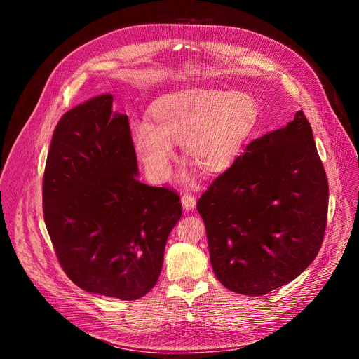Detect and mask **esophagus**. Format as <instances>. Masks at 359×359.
Here are the masks:
<instances>
[{
	"label": "esophagus",
	"instance_id": "34e87169",
	"mask_svg": "<svg viewBox=\"0 0 359 359\" xmlns=\"http://www.w3.org/2000/svg\"><path fill=\"white\" fill-rule=\"evenodd\" d=\"M195 203H196L195 195H192L191 192H183V194H182V205H183L184 210L194 209Z\"/></svg>",
	"mask_w": 359,
	"mask_h": 359
}]
</instances>
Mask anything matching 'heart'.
<instances>
[{
  "mask_svg": "<svg viewBox=\"0 0 359 359\" xmlns=\"http://www.w3.org/2000/svg\"><path fill=\"white\" fill-rule=\"evenodd\" d=\"M257 118V101L248 92L180 89L152 104L150 123L133 128V146L155 182L170 175L172 143L180 144L183 158L205 175H221L236 163Z\"/></svg>",
  "mask_w": 359,
  "mask_h": 359,
  "instance_id": "b5f03b06",
  "label": "heart"
}]
</instances>
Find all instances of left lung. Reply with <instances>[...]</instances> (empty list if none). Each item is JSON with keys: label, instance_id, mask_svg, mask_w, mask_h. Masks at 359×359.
<instances>
[{"label": "left lung", "instance_id": "1", "mask_svg": "<svg viewBox=\"0 0 359 359\" xmlns=\"http://www.w3.org/2000/svg\"><path fill=\"white\" fill-rule=\"evenodd\" d=\"M213 271L229 291L258 297L302 274L327 226L328 180L303 110L249 143L196 203Z\"/></svg>", "mask_w": 359, "mask_h": 359}]
</instances>
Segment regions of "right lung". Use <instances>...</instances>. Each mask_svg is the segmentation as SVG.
<instances>
[{"label":"right lung","instance_id":"obj_1","mask_svg":"<svg viewBox=\"0 0 359 359\" xmlns=\"http://www.w3.org/2000/svg\"><path fill=\"white\" fill-rule=\"evenodd\" d=\"M110 94L57 122L43 176L44 222L70 280L86 292L133 302L161 274L165 243L182 216L176 191L149 187L126 114Z\"/></svg>","mask_w":359,"mask_h":359}]
</instances>
